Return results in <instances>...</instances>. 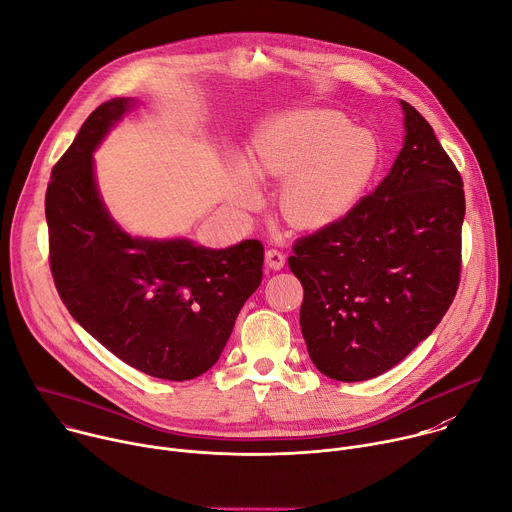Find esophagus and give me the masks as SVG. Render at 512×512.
Here are the masks:
<instances>
[{"label":"esophagus","instance_id":"obj_1","mask_svg":"<svg viewBox=\"0 0 512 512\" xmlns=\"http://www.w3.org/2000/svg\"><path fill=\"white\" fill-rule=\"evenodd\" d=\"M265 263H267L269 269L279 271V269H283V265H285V255H283L281 251H277V249H269V251L265 253Z\"/></svg>","mask_w":512,"mask_h":512}]
</instances>
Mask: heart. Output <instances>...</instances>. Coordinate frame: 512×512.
Here are the masks:
<instances>
[{
  "label": "heart",
  "mask_w": 512,
  "mask_h": 512,
  "mask_svg": "<svg viewBox=\"0 0 512 512\" xmlns=\"http://www.w3.org/2000/svg\"><path fill=\"white\" fill-rule=\"evenodd\" d=\"M381 162L377 137L330 109H300L269 119L251 141L245 170L255 182L283 180L279 210L298 229H324L344 218L369 188ZM241 200L257 188L241 184Z\"/></svg>",
  "instance_id": "obj_1"
}]
</instances>
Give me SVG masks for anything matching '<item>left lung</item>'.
<instances>
[{
  "mask_svg": "<svg viewBox=\"0 0 512 512\" xmlns=\"http://www.w3.org/2000/svg\"><path fill=\"white\" fill-rule=\"evenodd\" d=\"M401 107L405 139L391 172L287 259L304 287L308 354L342 383L399 364L442 322L460 283L462 176L421 113Z\"/></svg>",
  "mask_w": 512,
  "mask_h": 512,
  "instance_id": "8db88e82",
  "label": "left lung"
}]
</instances>
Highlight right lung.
Returning a JSON list of instances; mask_svg holds the SVG:
<instances>
[{
	"label": "right lung",
	"instance_id": "obj_1",
	"mask_svg": "<svg viewBox=\"0 0 512 512\" xmlns=\"http://www.w3.org/2000/svg\"><path fill=\"white\" fill-rule=\"evenodd\" d=\"M135 105L125 97L99 105L52 168L50 269L70 316L107 350L150 377L188 381L221 356L263 279V245L247 239L208 249L188 239H141L113 221L93 152Z\"/></svg>",
	"mask_w": 512,
	"mask_h": 512
}]
</instances>
